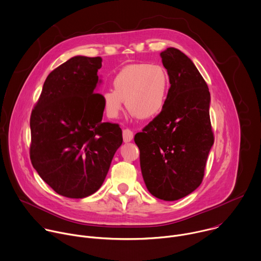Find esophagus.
I'll return each mask as SVG.
<instances>
[{"instance_id": "34e87169", "label": "esophagus", "mask_w": 261, "mask_h": 261, "mask_svg": "<svg viewBox=\"0 0 261 261\" xmlns=\"http://www.w3.org/2000/svg\"><path fill=\"white\" fill-rule=\"evenodd\" d=\"M122 137H123V142H124V143H128V142H130V141L133 140L134 134H133V132H132L130 129L126 128V129H123V132H122Z\"/></svg>"}]
</instances>
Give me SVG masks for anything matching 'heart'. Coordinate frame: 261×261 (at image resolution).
Wrapping results in <instances>:
<instances>
[{
    "mask_svg": "<svg viewBox=\"0 0 261 261\" xmlns=\"http://www.w3.org/2000/svg\"><path fill=\"white\" fill-rule=\"evenodd\" d=\"M113 89L102 92L106 115L115 119L125 101L130 115L148 119L157 116L164 108L170 80L167 70L159 64L137 63L120 69L112 80Z\"/></svg>",
    "mask_w": 261,
    "mask_h": 261,
    "instance_id": "obj_1",
    "label": "heart"
}]
</instances>
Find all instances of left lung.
Wrapping results in <instances>:
<instances>
[{
    "instance_id": "left-lung-1",
    "label": "left lung",
    "mask_w": 261,
    "mask_h": 261,
    "mask_svg": "<svg viewBox=\"0 0 261 261\" xmlns=\"http://www.w3.org/2000/svg\"><path fill=\"white\" fill-rule=\"evenodd\" d=\"M170 88L163 110L135 136L148 191L175 201L202 182L214 138L210 123V93L193 61L175 48L160 53Z\"/></svg>"
}]
</instances>
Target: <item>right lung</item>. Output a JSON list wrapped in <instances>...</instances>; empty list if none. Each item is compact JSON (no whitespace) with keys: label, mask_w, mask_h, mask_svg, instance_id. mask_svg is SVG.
<instances>
[{"label":"right lung","mask_w":261,"mask_h":261,"mask_svg":"<svg viewBox=\"0 0 261 261\" xmlns=\"http://www.w3.org/2000/svg\"><path fill=\"white\" fill-rule=\"evenodd\" d=\"M101 57L74 56L46 79L31 116V160L56 193L86 198L97 192L122 144L118 124L102 122L96 93Z\"/></svg>","instance_id":"right-lung-1"}]
</instances>
